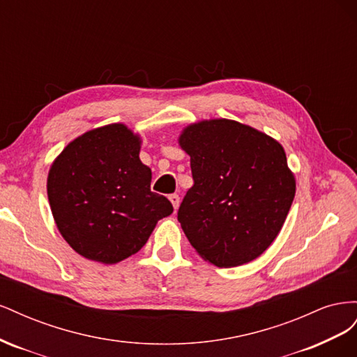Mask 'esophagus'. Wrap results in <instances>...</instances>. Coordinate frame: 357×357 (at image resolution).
Instances as JSON below:
<instances>
[{"label": "esophagus", "instance_id": "34e87169", "mask_svg": "<svg viewBox=\"0 0 357 357\" xmlns=\"http://www.w3.org/2000/svg\"><path fill=\"white\" fill-rule=\"evenodd\" d=\"M168 198H169V201L172 204V207H174V210H177L178 205H180V197L177 195V193H172V195H169Z\"/></svg>", "mask_w": 357, "mask_h": 357}]
</instances>
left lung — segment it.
<instances>
[{
	"label": "left lung",
	"mask_w": 357,
	"mask_h": 357,
	"mask_svg": "<svg viewBox=\"0 0 357 357\" xmlns=\"http://www.w3.org/2000/svg\"><path fill=\"white\" fill-rule=\"evenodd\" d=\"M193 186L177 213L189 243L219 268L261 256L275 240L295 198L284 149L228 119L188 126L180 135Z\"/></svg>",
	"instance_id": "8db88e82"
}]
</instances>
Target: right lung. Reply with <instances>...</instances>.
<instances>
[{
	"label": "right lung",
	"instance_id": "right-lung-1",
	"mask_svg": "<svg viewBox=\"0 0 357 357\" xmlns=\"http://www.w3.org/2000/svg\"><path fill=\"white\" fill-rule=\"evenodd\" d=\"M139 138L113 123L75 138L53 162L47 197L61 235L91 261L117 264L137 253L171 202L150 190Z\"/></svg>",
	"mask_w": 357,
	"mask_h": 357
}]
</instances>
